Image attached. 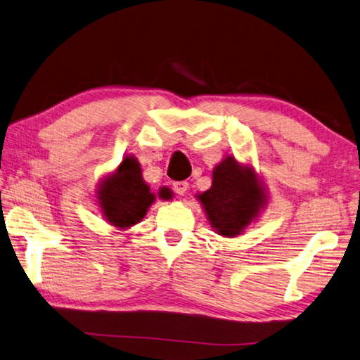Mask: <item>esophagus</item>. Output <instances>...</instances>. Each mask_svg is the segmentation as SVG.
Wrapping results in <instances>:
<instances>
[{"mask_svg": "<svg viewBox=\"0 0 360 360\" xmlns=\"http://www.w3.org/2000/svg\"><path fill=\"white\" fill-rule=\"evenodd\" d=\"M189 189V182L186 181H179V182H173V191L179 195H184V193Z\"/></svg>", "mask_w": 360, "mask_h": 360, "instance_id": "34e87169", "label": "esophagus"}]
</instances>
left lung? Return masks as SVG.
I'll return each instance as SVG.
<instances>
[{
    "label": "left lung",
    "mask_w": 360,
    "mask_h": 360,
    "mask_svg": "<svg viewBox=\"0 0 360 360\" xmlns=\"http://www.w3.org/2000/svg\"><path fill=\"white\" fill-rule=\"evenodd\" d=\"M197 198L216 233L231 238L240 236L267 203L264 187L255 169L231 155L216 165L213 184Z\"/></svg>",
    "instance_id": "1"
}]
</instances>
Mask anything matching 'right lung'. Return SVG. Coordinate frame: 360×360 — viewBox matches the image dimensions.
I'll return each instance as SVG.
<instances>
[{"label":"right lung","instance_id":"right-lung-1","mask_svg":"<svg viewBox=\"0 0 360 360\" xmlns=\"http://www.w3.org/2000/svg\"><path fill=\"white\" fill-rule=\"evenodd\" d=\"M158 195L165 198V192L160 191ZM96 198L107 222L118 229H128L142 221L155 202V193L142 179L138 160L127 155L112 174L102 179Z\"/></svg>","mask_w":360,"mask_h":360}]
</instances>
